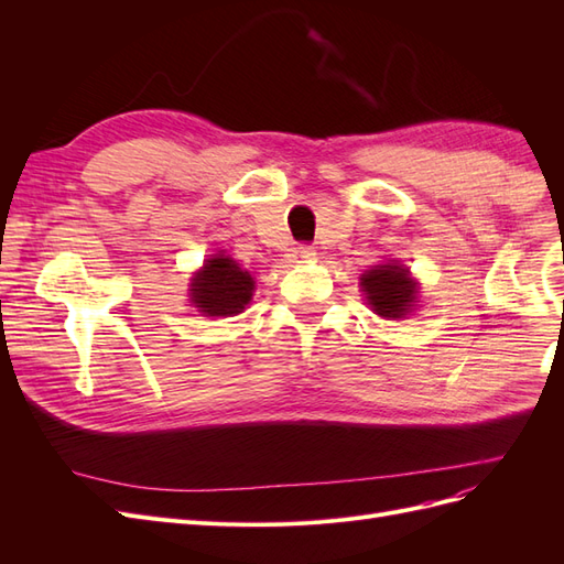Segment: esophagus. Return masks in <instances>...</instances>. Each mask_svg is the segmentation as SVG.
<instances>
[{
    "mask_svg": "<svg viewBox=\"0 0 564 564\" xmlns=\"http://www.w3.org/2000/svg\"><path fill=\"white\" fill-rule=\"evenodd\" d=\"M289 259L294 263H303V261H313L315 259V249L311 245H299L292 251H289Z\"/></svg>",
    "mask_w": 564,
    "mask_h": 564,
    "instance_id": "obj_1",
    "label": "esophagus"
}]
</instances>
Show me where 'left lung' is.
I'll list each match as a JSON object with an SVG mask.
<instances>
[{
  "instance_id": "1",
  "label": "left lung",
  "mask_w": 564,
  "mask_h": 564,
  "mask_svg": "<svg viewBox=\"0 0 564 564\" xmlns=\"http://www.w3.org/2000/svg\"><path fill=\"white\" fill-rule=\"evenodd\" d=\"M362 292L371 311L386 319L404 317L416 303V282L409 278V268L395 261L373 265L362 275Z\"/></svg>"
}]
</instances>
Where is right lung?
<instances>
[{
  "mask_svg": "<svg viewBox=\"0 0 564 564\" xmlns=\"http://www.w3.org/2000/svg\"><path fill=\"white\" fill-rule=\"evenodd\" d=\"M191 286V301L199 313L209 317H226L245 311V305L251 301L253 278L237 265L230 256L218 253L204 263Z\"/></svg>",
  "mask_w": 564,
  "mask_h": 564,
  "instance_id": "right-lung-1",
  "label": "right lung"
}]
</instances>
